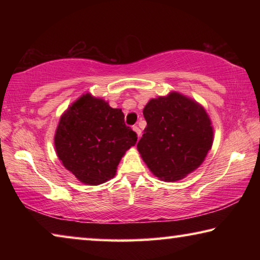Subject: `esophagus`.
Returning <instances> with one entry per match:
<instances>
[{"instance_id":"1","label":"esophagus","mask_w":260,"mask_h":260,"mask_svg":"<svg viewBox=\"0 0 260 260\" xmlns=\"http://www.w3.org/2000/svg\"><path fill=\"white\" fill-rule=\"evenodd\" d=\"M133 131L135 132L136 135H138V138L140 139V136H141V129L139 128V127H138V126H133Z\"/></svg>"}]
</instances>
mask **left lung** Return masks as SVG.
I'll use <instances>...</instances> for the list:
<instances>
[{"label":"left lung","mask_w":260,"mask_h":260,"mask_svg":"<svg viewBox=\"0 0 260 260\" xmlns=\"http://www.w3.org/2000/svg\"><path fill=\"white\" fill-rule=\"evenodd\" d=\"M138 151L158 179L175 182L199 169L213 143V126L202 104L178 91L151 99Z\"/></svg>","instance_id":"1"}]
</instances>
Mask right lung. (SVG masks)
Listing matches in <instances>:
<instances>
[{"mask_svg":"<svg viewBox=\"0 0 260 260\" xmlns=\"http://www.w3.org/2000/svg\"><path fill=\"white\" fill-rule=\"evenodd\" d=\"M136 140L121 109L86 93L60 116L54 143L65 169L80 182L98 186L116 175L122 156Z\"/></svg>","mask_w":260,"mask_h":260,"instance_id":"add662e5","label":"right lung"}]
</instances>
